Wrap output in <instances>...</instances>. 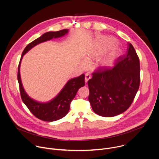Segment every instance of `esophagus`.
I'll return each instance as SVG.
<instances>
[{
    "instance_id": "1",
    "label": "esophagus",
    "mask_w": 159,
    "mask_h": 159,
    "mask_svg": "<svg viewBox=\"0 0 159 159\" xmlns=\"http://www.w3.org/2000/svg\"><path fill=\"white\" fill-rule=\"evenodd\" d=\"M90 75L89 74V73H86L85 74V84L87 83L88 80L90 79Z\"/></svg>"
}]
</instances>
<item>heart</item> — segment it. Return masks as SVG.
<instances>
[{"label": "heart", "instance_id": "obj_1", "mask_svg": "<svg viewBox=\"0 0 159 159\" xmlns=\"http://www.w3.org/2000/svg\"><path fill=\"white\" fill-rule=\"evenodd\" d=\"M114 40L112 39H105L103 40L102 42L98 43L94 48L90 50V52L86 56L85 59L86 62H84L82 64L83 66H85L87 64V62H89V61L92 59H93L95 57H98L100 55L103 54V53L106 51L112 44H113ZM117 55V50L116 49L112 48L109 54L105 56L101 61H100L99 64L100 65H103L106 64L107 63L111 62L112 60H114Z\"/></svg>", "mask_w": 159, "mask_h": 159}]
</instances>
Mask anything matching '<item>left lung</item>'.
Returning a JSON list of instances; mask_svg holds the SVG:
<instances>
[{"mask_svg":"<svg viewBox=\"0 0 159 159\" xmlns=\"http://www.w3.org/2000/svg\"><path fill=\"white\" fill-rule=\"evenodd\" d=\"M140 85V62L133 45L128 43L125 55L112 67H105L92 74L88 81L89 101L98 116L111 117L127 110Z\"/></svg>","mask_w":159,"mask_h":159,"instance_id":"8db88e82","label":"left lung"}]
</instances>
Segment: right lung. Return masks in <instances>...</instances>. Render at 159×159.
I'll list each match as a JSON object with an SVG mask.
<instances>
[{"instance_id":"obj_1","label":"right lung","mask_w":159,"mask_h":159,"mask_svg":"<svg viewBox=\"0 0 159 159\" xmlns=\"http://www.w3.org/2000/svg\"><path fill=\"white\" fill-rule=\"evenodd\" d=\"M68 32V29H64L57 32H48L43 34L26 46L22 52L19 64L17 79L22 100L34 116L43 121H56L67 114L70 109V102L74 98L78 90L85 85V75L82 74L68 80L61 92L52 100L47 102H40L30 97L24 89L20 73L21 61L26 53L35 45L52 39L62 37Z\"/></svg>"}]
</instances>
